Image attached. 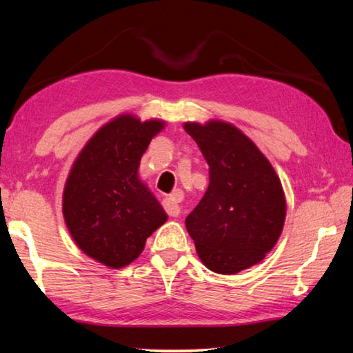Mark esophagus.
<instances>
[{"instance_id":"1","label":"esophagus","mask_w":353,"mask_h":353,"mask_svg":"<svg viewBox=\"0 0 353 353\" xmlns=\"http://www.w3.org/2000/svg\"><path fill=\"white\" fill-rule=\"evenodd\" d=\"M181 199H182L181 190H176L174 193L163 199V208H165V212L170 214V216H179V214H181V205H179V201Z\"/></svg>"}]
</instances>
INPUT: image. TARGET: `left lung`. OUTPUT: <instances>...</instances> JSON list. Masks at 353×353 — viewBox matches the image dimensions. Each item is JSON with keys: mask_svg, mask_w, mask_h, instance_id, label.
Segmentation results:
<instances>
[{"mask_svg": "<svg viewBox=\"0 0 353 353\" xmlns=\"http://www.w3.org/2000/svg\"><path fill=\"white\" fill-rule=\"evenodd\" d=\"M183 129L208 163L210 183L185 225L202 263L235 274L265 259L282 234L286 204L282 183L259 148L229 123Z\"/></svg>", "mask_w": 353, "mask_h": 353, "instance_id": "8db88e82", "label": "left lung"}]
</instances>
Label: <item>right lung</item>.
I'll list each match as a JSON object with an SVG mask.
<instances>
[{"label": "right lung", "instance_id": "right-lung-1", "mask_svg": "<svg viewBox=\"0 0 353 353\" xmlns=\"http://www.w3.org/2000/svg\"><path fill=\"white\" fill-rule=\"evenodd\" d=\"M121 115L101 128L82 149L63 190V216L88 256L109 268L132 263L166 213L139 179L141 155L163 129Z\"/></svg>", "mask_w": 353, "mask_h": 353}]
</instances>
